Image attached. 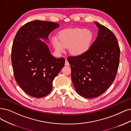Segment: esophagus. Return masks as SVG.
<instances>
[{
    "label": "esophagus",
    "mask_w": 131,
    "mask_h": 131,
    "mask_svg": "<svg viewBox=\"0 0 131 131\" xmlns=\"http://www.w3.org/2000/svg\"><path fill=\"white\" fill-rule=\"evenodd\" d=\"M65 66H69V65H70L69 62V61H67V59H66V60H65Z\"/></svg>",
    "instance_id": "obj_1"
}]
</instances>
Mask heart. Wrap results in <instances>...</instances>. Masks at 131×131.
I'll return each instance as SVG.
<instances>
[{"label": "heart", "instance_id": "b5f03b06", "mask_svg": "<svg viewBox=\"0 0 131 131\" xmlns=\"http://www.w3.org/2000/svg\"><path fill=\"white\" fill-rule=\"evenodd\" d=\"M59 39L53 38V44L56 50L62 52L65 47H69L72 55L79 56L88 51L93 38V35L89 29L74 28L62 31L59 35Z\"/></svg>", "mask_w": 131, "mask_h": 131}]
</instances>
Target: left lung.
<instances>
[{
    "mask_svg": "<svg viewBox=\"0 0 131 131\" xmlns=\"http://www.w3.org/2000/svg\"><path fill=\"white\" fill-rule=\"evenodd\" d=\"M98 36L83 54L69 57L71 79L76 92L86 98L104 93L115 79L119 64L120 48L113 33L95 23Z\"/></svg>",
    "mask_w": 131,
    "mask_h": 131,
    "instance_id": "left-lung-1",
    "label": "left lung"
}]
</instances>
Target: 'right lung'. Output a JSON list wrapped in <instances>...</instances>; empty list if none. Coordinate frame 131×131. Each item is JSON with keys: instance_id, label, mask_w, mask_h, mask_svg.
Returning <instances> with one entry per match:
<instances>
[{"instance_id": "1", "label": "right lung", "mask_w": 131, "mask_h": 131, "mask_svg": "<svg viewBox=\"0 0 131 131\" xmlns=\"http://www.w3.org/2000/svg\"><path fill=\"white\" fill-rule=\"evenodd\" d=\"M59 25L36 20L23 25L17 32L12 47L11 61L14 78L22 90L35 98L43 97L52 89L55 77L64 66L65 59L53 57L48 36Z\"/></svg>"}]
</instances>
